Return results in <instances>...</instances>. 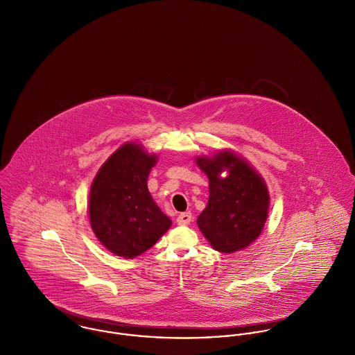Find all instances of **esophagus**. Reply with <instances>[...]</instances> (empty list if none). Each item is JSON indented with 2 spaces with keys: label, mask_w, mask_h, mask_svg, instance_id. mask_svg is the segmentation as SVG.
<instances>
[{
  "label": "esophagus",
  "mask_w": 355,
  "mask_h": 355,
  "mask_svg": "<svg viewBox=\"0 0 355 355\" xmlns=\"http://www.w3.org/2000/svg\"><path fill=\"white\" fill-rule=\"evenodd\" d=\"M192 220V214L181 213L177 216V223L178 225H189Z\"/></svg>",
  "instance_id": "1"
}]
</instances>
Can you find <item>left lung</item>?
<instances>
[{
  "mask_svg": "<svg viewBox=\"0 0 355 355\" xmlns=\"http://www.w3.org/2000/svg\"><path fill=\"white\" fill-rule=\"evenodd\" d=\"M209 178V203L198 226L214 250L233 254L252 244L263 230L270 196L262 175L240 155L220 149L196 157ZM227 173L223 178L221 174Z\"/></svg>",
  "mask_w": 355,
  "mask_h": 355,
  "instance_id": "obj_1",
  "label": "left lung"
}]
</instances>
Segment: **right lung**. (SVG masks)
Here are the masks:
<instances>
[{
	"label": "right lung",
	"instance_id": "right-lung-1",
	"mask_svg": "<svg viewBox=\"0 0 355 355\" xmlns=\"http://www.w3.org/2000/svg\"><path fill=\"white\" fill-rule=\"evenodd\" d=\"M157 156L141 144L119 146L97 171L89 193L90 226L112 254L132 259L144 254L170 229L148 191V177Z\"/></svg>",
	"mask_w": 355,
	"mask_h": 355
}]
</instances>
